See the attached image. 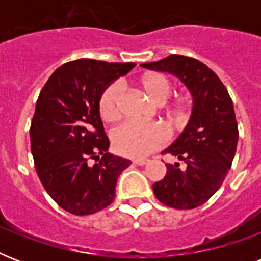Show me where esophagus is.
<instances>
[{"instance_id": "34e87169", "label": "esophagus", "mask_w": 261, "mask_h": 261, "mask_svg": "<svg viewBox=\"0 0 261 261\" xmlns=\"http://www.w3.org/2000/svg\"><path fill=\"white\" fill-rule=\"evenodd\" d=\"M133 164H135V165H139V167H142V165H146L147 160H145V159L134 160V161H133Z\"/></svg>"}]
</instances>
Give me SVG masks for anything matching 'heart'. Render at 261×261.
I'll list each match as a JSON object with an SVG mask.
<instances>
[{"label":"heart","mask_w":261,"mask_h":261,"mask_svg":"<svg viewBox=\"0 0 261 261\" xmlns=\"http://www.w3.org/2000/svg\"><path fill=\"white\" fill-rule=\"evenodd\" d=\"M141 87L147 96L157 104H163L171 96L172 85L165 75L160 73H147L139 80ZM169 114L177 122L187 118L186 102H174ZM100 115L106 122H115L120 118V87L111 84L100 97ZM168 141L167 131L157 123L126 122L119 126L112 134L115 150L119 154L141 159L163 147Z\"/></svg>","instance_id":"heart-1"}]
</instances>
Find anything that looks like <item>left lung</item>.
Listing matches in <instances>:
<instances>
[{
    "label": "left lung",
    "mask_w": 261,
    "mask_h": 261,
    "mask_svg": "<svg viewBox=\"0 0 261 261\" xmlns=\"http://www.w3.org/2000/svg\"><path fill=\"white\" fill-rule=\"evenodd\" d=\"M145 69L168 71L192 94V112L186 128L163 153L186 163L165 164V177L153 184L160 202L178 210L206 203L218 191L234 159L239 128L227 89L214 71L200 61L172 54L157 62L142 63Z\"/></svg>",
    "instance_id": "obj_1"
}]
</instances>
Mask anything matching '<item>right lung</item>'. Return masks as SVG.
<instances>
[{
	"instance_id": "1",
	"label": "right lung",
	"mask_w": 261,
	"mask_h": 261,
	"mask_svg": "<svg viewBox=\"0 0 261 261\" xmlns=\"http://www.w3.org/2000/svg\"><path fill=\"white\" fill-rule=\"evenodd\" d=\"M134 66L71 61L51 74L39 94L30 130L35 168L47 194L70 214H94L110 206L118 177L130 167V160L107 151L100 97ZM89 159L99 163L92 166Z\"/></svg>"
}]
</instances>
